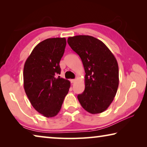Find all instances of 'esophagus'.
<instances>
[{
	"instance_id": "esophagus-1",
	"label": "esophagus",
	"mask_w": 147,
	"mask_h": 147,
	"mask_svg": "<svg viewBox=\"0 0 147 147\" xmlns=\"http://www.w3.org/2000/svg\"><path fill=\"white\" fill-rule=\"evenodd\" d=\"M70 81H71V83H74V82H75L76 80H75V79H71Z\"/></svg>"
}]
</instances>
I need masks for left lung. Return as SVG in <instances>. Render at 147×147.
I'll return each mask as SVG.
<instances>
[{
  "instance_id": "8db88e82",
  "label": "left lung",
  "mask_w": 147,
  "mask_h": 147,
  "mask_svg": "<svg viewBox=\"0 0 147 147\" xmlns=\"http://www.w3.org/2000/svg\"><path fill=\"white\" fill-rule=\"evenodd\" d=\"M67 43L80 57L85 70V90L78 95L82 108L91 114L106 110L119 86V67L102 41L90 36L69 37Z\"/></svg>"
}]
</instances>
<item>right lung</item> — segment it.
<instances>
[{"label":"right lung","instance_id":"1","mask_svg":"<svg viewBox=\"0 0 147 147\" xmlns=\"http://www.w3.org/2000/svg\"><path fill=\"white\" fill-rule=\"evenodd\" d=\"M65 46L64 38L47 39L34 47L24 65L26 95L34 108L48 118L60 111L71 86L68 80L57 77Z\"/></svg>","mask_w":147,"mask_h":147}]
</instances>
